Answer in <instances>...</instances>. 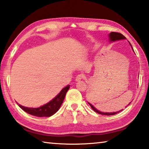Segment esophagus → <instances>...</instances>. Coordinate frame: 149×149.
<instances>
[{
	"label": "esophagus",
	"mask_w": 149,
	"mask_h": 149,
	"mask_svg": "<svg viewBox=\"0 0 149 149\" xmlns=\"http://www.w3.org/2000/svg\"><path fill=\"white\" fill-rule=\"evenodd\" d=\"M84 78V76L83 75H78L77 76L75 77V81H79L81 79H83Z\"/></svg>",
	"instance_id": "obj_1"
}]
</instances>
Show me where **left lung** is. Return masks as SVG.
Instances as JSON below:
<instances>
[{"label":"left lung","mask_w":149,"mask_h":149,"mask_svg":"<svg viewBox=\"0 0 149 149\" xmlns=\"http://www.w3.org/2000/svg\"><path fill=\"white\" fill-rule=\"evenodd\" d=\"M124 39H126L125 37L123 36V35L121 33H116V32H111L109 33V35H108V41H109V42H114V41H120V40H124ZM129 42V41H128ZM129 43L130 45V46L132 47V45H131L130 42H129ZM132 50H133V48H132ZM133 52H134V50H133ZM89 103V104L91 106V107L92 108V109L95 111V112L99 113V114H102V115H107V116H111V115H114V114H118V112H120V111H122V110H121L120 111H117V112H100V111H99V110H97V108H96L94 106L92 105L91 103L88 102ZM131 103V102H130ZM128 104V105H129ZM127 105V106H128Z\"/></svg>","instance_id":"8db88e82"}]
</instances>
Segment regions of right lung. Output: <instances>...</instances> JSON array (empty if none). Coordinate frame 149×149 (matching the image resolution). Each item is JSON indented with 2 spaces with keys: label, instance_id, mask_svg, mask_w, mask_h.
Segmentation results:
<instances>
[{
  "label": "right lung",
  "instance_id": "1",
  "mask_svg": "<svg viewBox=\"0 0 149 149\" xmlns=\"http://www.w3.org/2000/svg\"><path fill=\"white\" fill-rule=\"evenodd\" d=\"M70 85H67L66 87L63 88L54 99L40 107L29 108L22 106L17 102V104L24 111L31 115L38 117H50L54 115L59 110L64 101L66 93L70 89Z\"/></svg>",
  "mask_w": 149,
  "mask_h": 149
}]
</instances>
